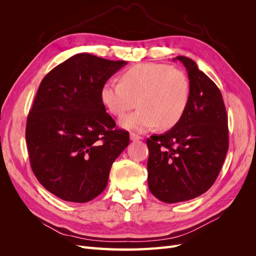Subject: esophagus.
Masks as SVG:
<instances>
[{"label": "esophagus", "instance_id": "esophagus-1", "mask_svg": "<svg viewBox=\"0 0 256 256\" xmlns=\"http://www.w3.org/2000/svg\"><path fill=\"white\" fill-rule=\"evenodd\" d=\"M130 140L134 141V142H136V141H141V140H143V138H142L141 136H138V134H134V132H131V134H130Z\"/></svg>", "mask_w": 256, "mask_h": 256}]
</instances>
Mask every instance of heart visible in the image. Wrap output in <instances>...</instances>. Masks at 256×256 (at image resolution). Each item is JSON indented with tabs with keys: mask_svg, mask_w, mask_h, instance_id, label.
Listing matches in <instances>:
<instances>
[{
	"mask_svg": "<svg viewBox=\"0 0 256 256\" xmlns=\"http://www.w3.org/2000/svg\"><path fill=\"white\" fill-rule=\"evenodd\" d=\"M191 98L190 80L184 72L166 64L142 63L120 74V82L108 81L100 90V100L120 126L144 132L154 127L170 129L182 120Z\"/></svg>",
	"mask_w": 256,
	"mask_h": 256,
	"instance_id": "obj_1",
	"label": "heart"
}]
</instances>
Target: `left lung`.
Returning a JSON list of instances; mask_svg holds the SVG:
<instances>
[{
	"label": "left lung",
	"instance_id": "8db88e82",
	"mask_svg": "<svg viewBox=\"0 0 256 256\" xmlns=\"http://www.w3.org/2000/svg\"><path fill=\"white\" fill-rule=\"evenodd\" d=\"M188 72L191 98L182 120L147 138L148 188L164 203L200 196L218 177L228 150V114L221 92L194 60L176 56Z\"/></svg>",
	"mask_w": 256,
	"mask_h": 256
}]
</instances>
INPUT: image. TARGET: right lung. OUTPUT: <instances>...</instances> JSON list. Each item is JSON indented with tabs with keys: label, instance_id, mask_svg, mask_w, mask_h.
<instances>
[{
	"label": "right lung",
	"instance_id": "add662e5",
	"mask_svg": "<svg viewBox=\"0 0 256 256\" xmlns=\"http://www.w3.org/2000/svg\"><path fill=\"white\" fill-rule=\"evenodd\" d=\"M80 53L54 67L42 79L26 128L30 168L58 198L86 203L108 184L112 164L129 144L116 129L100 90L125 66Z\"/></svg>",
	"mask_w": 256,
	"mask_h": 256
}]
</instances>
